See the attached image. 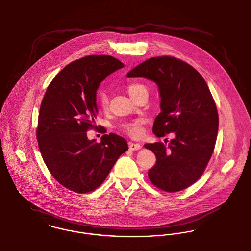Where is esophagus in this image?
<instances>
[{
    "mask_svg": "<svg viewBox=\"0 0 251 251\" xmlns=\"http://www.w3.org/2000/svg\"><path fill=\"white\" fill-rule=\"evenodd\" d=\"M142 148V146L138 143H129V150L130 151H138Z\"/></svg>",
    "mask_w": 251,
    "mask_h": 251,
    "instance_id": "34e87169",
    "label": "esophagus"
}]
</instances>
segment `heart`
<instances>
[{"instance_id":"obj_1","label":"heart","mask_w":251,"mask_h":251,"mask_svg":"<svg viewBox=\"0 0 251 251\" xmlns=\"http://www.w3.org/2000/svg\"><path fill=\"white\" fill-rule=\"evenodd\" d=\"M144 91H148L146 85L140 83H133L130 84L127 86V92L130 95V97L134 99L135 97H137L140 93L144 92ZM97 100L98 103L100 104L101 108H107L108 106V97L105 93V91L103 90H99L98 94H97ZM119 127L126 133L137 137L140 134L142 133V120L138 119V120H134V121H129V122H124L122 123Z\"/></svg>"}]
</instances>
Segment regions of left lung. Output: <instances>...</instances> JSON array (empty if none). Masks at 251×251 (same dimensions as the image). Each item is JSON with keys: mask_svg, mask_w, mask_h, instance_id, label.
Returning <instances> with one entry per match:
<instances>
[{"mask_svg": "<svg viewBox=\"0 0 251 251\" xmlns=\"http://www.w3.org/2000/svg\"><path fill=\"white\" fill-rule=\"evenodd\" d=\"M126 77L147 78L158 85L161 113L152 131L157 137L175 134L167 146L145 145L157 159L150 180L167 192L183 190L200 178L214 151L219 117L210 90L194 67L170 56L151 58Z\"/></svg>", "mask_w": 251, "mask_h": 251, "instance_id": "left-lung-1", "label": "left lung"}]
</instances>
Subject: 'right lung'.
<instances>
[{
    "label": "right lung",
    "instance_id": "obj_1",
    "mask_svg": "<svg viewBox=\"0 0 251 251\" xmlns=\"http://www.w3.org/2000/svg\"><path fill=\"white\" fill-rule=\"evenodd\" d=\"M124 67L116 58L89 55L63 68L42 100L37 141L52 176L77 193L90 192L103 183L118 158L128 150L116 134H104L100 143L89 140L98 114L97 90L101 81Z\"/></svg>",
    "mask_w": 251,
    "mask_h": 251
}]
</instances>
